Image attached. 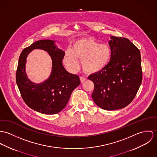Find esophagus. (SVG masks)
I'll return each instance as SVG.
<instances>
[{
    "label": "esophagus",
    "instance_id": "34e87169",
    "mask_svg": "<svg viewBox=\"0 0 157 157\" xmlns=\"http://www.w3.org/2000/svg\"><path fill=\"white\" fill-rule=\"evenodd\" d=\"M80 80H81V82L82 83V82H84L85 81H86V78H84V77L81 76V77H80Z\"/></svg>",
    "mask_w": 157,
    "mask_h": 157
}]
</instances>
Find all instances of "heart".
<instances>
[{"mask_svg": "<svg viewBox=\"0 0 157 157\" xmlns=\"http://www.w3.org/2000/svg\"><path fill=\"white\" fill-rule=\"evenodd\" d=\"M112 52L106 44H100L91 37L76 40L71 50L66 51L64 63L71 70L79 67V61L82 59L83 70L90 74L97 73L104 70L110 61Z\"/></svg>", "mask_w": 157, "mask_h": 157, "instance_id": "b5f03b06", "label": "heart"}]
</instances>
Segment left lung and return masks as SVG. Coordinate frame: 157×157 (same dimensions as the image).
I'll list each match as a JSON object with an SVG mask.
<instances>
[{"label": "left lung", "instance_id": "obj_1", "mask_svg": "<svg viewBox=\"0 0 157 157\" xmlns=\"http://www.w3.org/2000/svg\"><path fill=\"white\" fill-rule=\"evenodd\" d=\"M110 38V61L104 70L88 76L94 85L91 95L94 102L108 111L129 104L142 81L139 49L126 38L111 36Z\"/></svg>", "mask_w": 157, "mask_h": 157}]
</instances>
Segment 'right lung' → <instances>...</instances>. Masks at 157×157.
Listing matches in <instances>:
<instances>
[{
  "label": "right lung",
  "instance_id": "add662e5",
  "mask_svg": "<svg viewBox=\"0 0 157 157\" xmlns=\"http://www.w3.org/2000/svg\"><path fill=\"white\" fill-rule=\"evenodd\" d=\"M56 41L42 40L35 41L21 53L16 72V82L21 96L29 108L41 114H55L65 108L72 91L81 81L76 75L65 69L63 59L65 52L55 44ZM34 49L48 53L52 59V71L43 83L36 84L27 78L25 63L28 55Z\"/></svg>",
  "mask_w": 157,
  "mask_h": 157
}]
</instances>
